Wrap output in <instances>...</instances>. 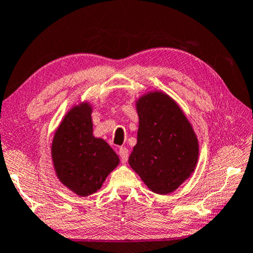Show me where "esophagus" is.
<instances>
[{
	"label": "esophagus",
	"mask_w": 253,
	"mask_h": 253,
	"mask_svg": "<svg viewBox=\"0 0 253 253\" xmlns=\"http://www.w3.org/2000/svg\"><path fill=\"white\" fill-rule=\"evenodd\" d=\"M118 154L120 156V160H122V163H126L128 160V156H129V151H128V148L125 146L119 147Z\"/></svg>",
	"instance_id": "obj_1"
}]
</instances>
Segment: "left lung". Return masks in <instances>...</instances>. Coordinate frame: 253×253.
I'll use <instances>...</instances> for the list:
<instances>
[{"mask_svg": "<svg viewBox=\"0 0 253 253\" xmlns=\"http://www.w3.org/2000/svg\"><path fill=\"white\" fill-rule=\"evenodd\" d=\"M137 143L128 163L144 183L159 195L174 191L197 164L198 139L173 99L148 92L136 102Z\"/></svg>", "mask_w": 253, "mask_h": 253, "instance_id": "left-lung-1", "label": "left lung"}]
</instances>
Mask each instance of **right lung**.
<instances>
[{"mask_svg": "<svg viewBox=\"0 0 253 253\" xmlns=\"http://www.w3.org/2000/svg\"><path fill=\"white\" fill-rule=\"evenodd\" d=\"M91 112L87 102L72 108L51 144V158L58 179L82 197L98 191L119 164L118 155L108 143L92 134Z\"/></svg>", "mask_w": 253, "mask_h": 253, "instance_id": "obj_1", "label": "right lung"}]
</instances>
